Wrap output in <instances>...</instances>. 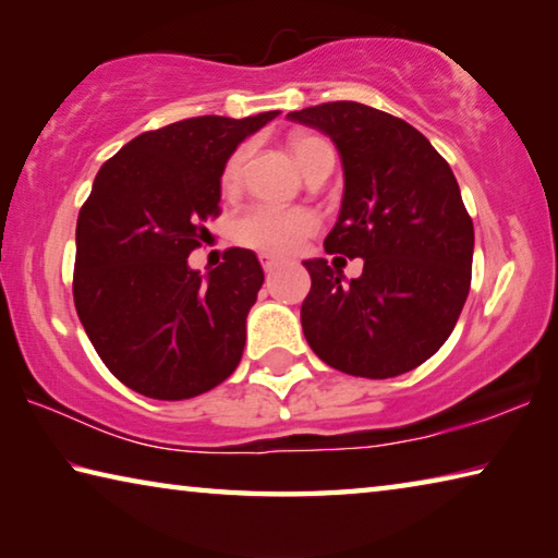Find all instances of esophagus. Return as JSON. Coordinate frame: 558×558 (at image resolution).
I'll list each match as a JSON object with an SVG mask.
<instances>
[{"mask_svg": "<svg viewBox=\"0 0 558 558\" xmlns=\"http://www.w3.org/2000/svg\"><path fill=\"white\" fill-rule=\"evenodd\" d=\"M260 266L266 272H272V270L282 266V260L276 258V256H270V253H260Z\"/></svg>", "mask_w": 558, "mask_h": 558, "instance_id": "34e87169", "label": "esophagus"}]
</instances>
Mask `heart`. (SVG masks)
<instances>
[{"label":"heart","instance_id":"1","mask_svg":"<svg viewBox=\"0 0 558 558\" xmlns=\"http://www.w3.org/2000/svg\"><path fill=\"white\" fill-rule=\"evenodd\" d=\"M292 157L300 165L302 172L315 162L323 153H332L323 137L315 135H298L290 143ZM245 162V149H235L223 165L221 172V186L226 192H233L241 182ZM317 216L307 209H282V206L272 204H253L245 209L233 223L235 241L251 248L266 251V253H292L298 251L302 241L310 239L317 231Z\"/></svg>","mask_w":558,"mask_h":558}]
</instances>
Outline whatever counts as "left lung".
Returning a JSON list of instances; mask_svg holds the SVG:
<instances>
[{"mask_svg": "<svg viewBox=\"0 0 558 558\" xmlns=\"http://www.w3.org/2000/svg\"><path fill=\"white\" fill-rule=\"evenodd\" d=\"M332 140L344 196L325 251L364 258L344 286L325 258L313 278L302 332L325 364L364 379L415 369L450 337L470 292L475 231L450 165L401 118L354 100L288 112Z\"/></svg>", "mask_w": 558, "mask_h": 558, "instance_id": "1", "label": "left lung"}]
</instances>
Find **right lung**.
I'll list each match as a JSON object with an SVG mask.
<instances>
[{"instance_id": "add662e5", "label": "right lung", "mask_w": 558, "mask_h": 558, "mask_svg": "<svg viewBox=\"0 0 558 558\" xmlns=\"http://www.w3.org/2000/svg\"><path fill=\"white\" fill-rule=\"evenodd\" d=\"M280 110L202 116L143 132L100 167L75 226V313L102 364L132 391L182 401L229 379L263 286L256 253L189 268L219 216L221 172Z\"/></svg>"}]
</instances>
